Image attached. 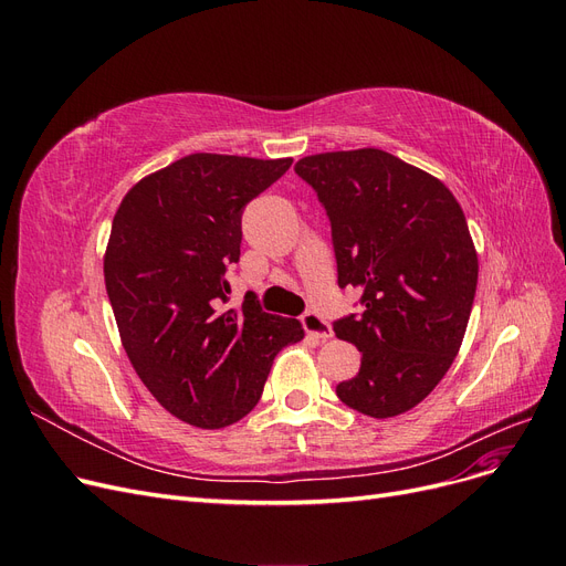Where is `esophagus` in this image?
<instances>
[{"label":"esophagus","mask_w":566,"mask_h":566,"mask_svg":"<svg viewBox=\"0 0 566 566\" xmlns=\"http://www.w3.org/2000/svg\"><path fill=\"white\" fill-rule=\"evenodd\" d=\"M302 325H304L306 335H312V337H316V339H328V337H333L331 323L325 321L321 314H316V312H306V314L302 316Z\"/></svg>","instance_id":"1"}]
</instances>
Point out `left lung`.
Wrapping results in <instances>:
<instances>
[{
  "mask_svg": "<svg viewBox=\"0 0 566 566\" xmlns=\"http://www.w3.org/2000/svg\"><path fill=\"white\" fill-rule=\"evenodd\" d=\"M295 172L331 219L337 285L361 290V314L333 325L361 352L337 397L370 418L401 416L465 337L479 273L465 214L439 179L380 148L318 153Z\"/></svg>",
  "mask_w": 566,
  "mask_h": 566,
  "instance_id": "8db88e82",
  "label": "left lung"
}]
</instances>
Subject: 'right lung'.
<instances>
[{
    "label": "right lung",
    "instance_id": "add662e5",
    "mask_svg": "<svg viewBox=\"0 0 566 566\" xmlns=\"http://www.w3.org/2000/svg\"><path fill=\"white\" fill-rule=\"evenodd\" d=\"M290 165L193 153L132 186L113 217L104 276L119 339L158 403L202 430L248 416L273 356L304 337L252 293L224 306L245 205Z\"/></svg>",
    "mask_w": 566,
    "mask_h": 566
}]
</instances>
